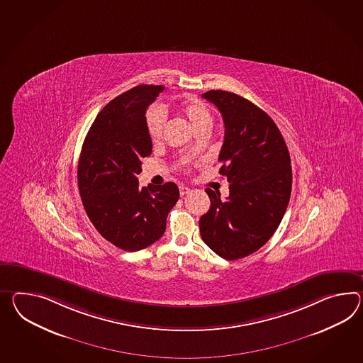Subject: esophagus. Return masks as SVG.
<instances>
[{"instance_id": "34e87169", "label": "esophagus", "mask_w": 363, "mask_h": 363, "mask_svg": "<svg viewBox=\"0 0 363 363\" xmlns=\"http://www.w3.org/2000/svg\"><path fill=\"white\" fill-rule=\"evenodd\" d=\"M190 193V189L187 187V186H179V195L181 196H185V195L189 194Z\"/></svg>"}]
</instances>
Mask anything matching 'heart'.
Masks as SVG:
<instances>
[{"instance_id":"b5f03b06","label":"heart","mask_w":363,"mask_h":363,"mask_svg":"<svg viewBox=\"0 0 363 363\" xmlns=\"http://www.w3.org/2000/svg\"><path fill=\"white\" fill-rule=\"evenodd\" d=\"M179 111L193 125L195 133L207 131L213 124V113L201 99L194 97H186L179 102ZM165 124V111L160 106H152L145 114V125L153 143L160 142L162 136V130Z\"/></svg>"}]
</instances>
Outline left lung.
I'll list each match as a JSON object with an SVG mask.
<instances>
[{
  "label": "left lung",
  "mask_w": 363,
  "mask_h": 363,
  "mask_svg": "<svg viewBox=\"0 0 363 363\" xmlns=\"http://www.w3.org/2000/svg\"><path fill=\"white\" fill-rule=\"evenodd\" d=\"M224 121L219 161L230 196L206 189L211 207L199 219L204 242L233 261L264 247L281 224L291 195V160L282 133L264 110L224 90L202 94Z\"/></svg>",
  "instance_id": "8db88e82"
}]
</instances>
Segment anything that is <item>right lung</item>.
I'll use <instances>...</instances> for the list:
<instances>
[{"label": "right lung", "mask_w": 363, "mask_h": 363, "mask_svg": "<svg viewBox=\"0 0 363 363\" xmlns=\"http://www.w3.org/2000/svg\"><path fill=\"white\" fill-rule=\"evenodd\" d=\"M164 89L139 85L110 101L81 150L77 181L84 208L101 236L125 252L157 241L179 198L174 182L139 187L138 181L142 160L152 153L145 113Z\"/></svg>", "instance_id": "add662e5"}]
</instances>
